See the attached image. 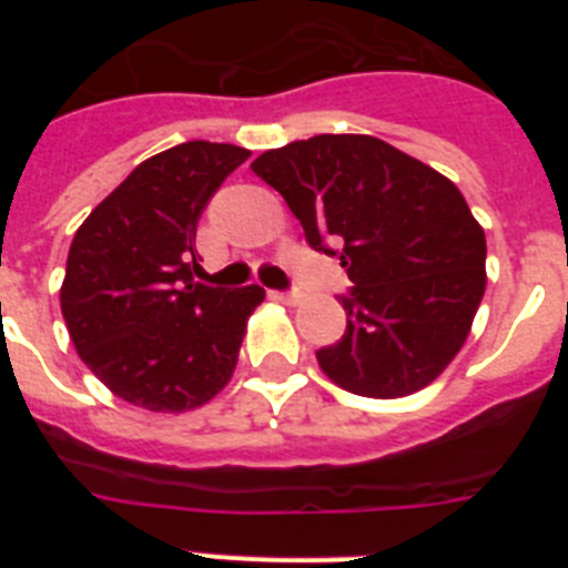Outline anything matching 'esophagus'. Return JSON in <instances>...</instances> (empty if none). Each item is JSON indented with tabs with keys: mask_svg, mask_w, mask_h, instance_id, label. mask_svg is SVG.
Segmentation results:
<instances>
[{
	"mask_svg": "<svg viewBox=\"0 0 568 568\" xmlns=\"http://www.w3.org/2000/svg\"><path fill=\"white\" fill-rule=\"evenodd\" d=\"M273 295V301H278V304H287V307H295L301 301L298 293H270Z\"/></svg>",
	"mask_w": 568,
	"mask_h": 568,
	"instance_id": "1",
	"label": "esophagus"
}]
</instances>
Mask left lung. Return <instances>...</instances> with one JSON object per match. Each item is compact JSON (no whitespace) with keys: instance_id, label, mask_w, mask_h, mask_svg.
Listing matches in <instances>:
<instances>
[{"instance_id":"obj_1","label":"left lung","mask_w":568,"mask_h":568,"mask_svg":"<svg viewBox=\"0 0 568 568\" xmlns=\"http://www.w3.org/2000/svg\"><path fill=\"white\" fill-rule=\"evenodd\" d=\"M307 241H344L346 333L315 353L321 373L364 398L433 384L469 338L486 290V235L446 175L364 133H321L253 164Z\"/></svg>"}]
</instances>
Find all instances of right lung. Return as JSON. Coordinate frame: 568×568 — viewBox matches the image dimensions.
<instances>
[{
  "instance_id": "obj_1",
  "label": "right lung",
  "mask_w": 568,
  "mask_h": 568,
  "mask_svg": "<svg viewBox=\"0 0 568 568\" xmlns=\"http://www.w3.org/2000/svg\"><path fill=\"white\" fill-rule=\"evenodd\" d=\"M235 144L184 142L144 159L73 235L62 315L79 358L115 398L190 413L230 384L258 284H195V224L247 162Z\"/></svg>"
}]
</instances>
